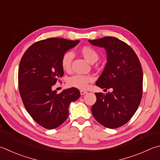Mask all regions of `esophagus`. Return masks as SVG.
<instances>
[{
  "instance_id": "obj_1",
  "label": "esophagus",
  "mask_w": 160,
  "mask_h": 160,
  "mask_svg": "<svg viewBox=\"0 0 160 160\" xmlns=\"http://www.w3.org/2000/svg\"><path fill=\"white\" fill-rule=\"evenodd\" d=\"M87 93H88V92L85 91V90H80V94L81 95H85V94H87Z\"/></svg>"
}]
</instances>
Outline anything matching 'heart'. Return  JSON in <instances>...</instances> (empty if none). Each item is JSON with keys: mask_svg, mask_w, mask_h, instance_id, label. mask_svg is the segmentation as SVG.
<instances>
[{"mask_svg": "<svg viewBox=\"0 0 160 160\" xmlns=\"http://www.w3.org/2000/svg\"><path fill=\"white\" fill-rule=\"evenodd\" d=\"M80 53L82 57L90 63H94L98 59V54L94 48L90 46H84L80 49ZM73 54L71 51H68L63 54L61 59V64L63 70L66 72L71 71ZM93 81V78L90 75H84L76 74L70 77L67 80L68 85L71 88L79 89H85L88 88V84Z\"/></svg>", "mask_w": 160, "mask_h": 160, "instance_id": "1", "label": "heart"}]
</instances>
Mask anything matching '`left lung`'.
<instances>
[{"instance_id": "8db88e82", "label": "left lung", "mask_w": 160, "mask_h": 160, "mask_svg": "<svg viewBox=\"0 0 160 160\" xmlns=\"http://www.w3.org/2000/svg\"><path fill=\"white\" fill-rule=\"evenodd\" d=\"M89 42L103 48L107 53V63L96 85L112 90L106 94L95 93L92 115L105 127L118 128L133 117L141 103L143 71L140 61L133 49L117 38L106 36Z\"/></svg>"}]
</instances>
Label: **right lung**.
Returning a JSON list of instances; mask_svg holds the SVG:
<instances>
[{"label":"right lung","mask_w":160,"mask_h":160,"mask_svg":"<svg viewBox=\"0 0 160 160\" xmlns=\"http://www.w3.org/2000/svg\"><path fill=\"white\" fill-rule=\"evenodd\" d=\"M80 40L51 38L35 42L20 61L19 94L31 118L48 129L57 128L66 120L68 106L80 97L79 89H66L59 94L52 87L63 75V54Z\"/></svg>","instance_id":"add662e5"}]
</instances>
